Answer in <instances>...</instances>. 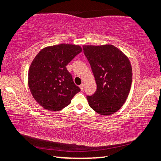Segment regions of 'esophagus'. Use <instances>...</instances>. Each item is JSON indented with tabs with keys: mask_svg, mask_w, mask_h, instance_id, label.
<instances>
[{
	"mask_svg": "<svg viewBox=\"0 0 161 161\" xmlns=\"http://www.w3.org/2000/svg\"><path fill=\"white\" fill-rule=\"evenodd\" d=\"M79 87H80V89L81 90H83V89H84V84L82 83Z\"/></svg>",
	"mask_w": 161,
	"mask_h": 161,
	"instance_id": "1",
	"label": "esophagus"
}]
</instances>
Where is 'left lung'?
Instances as JSON below:
<instances>
[{"mask_svg":"<svg viewBox=\"0 0 161 161\" xmlns=\"http://www.w3.org/2000/svg\"><path fill=\"white\" fill-rule=\"evenodd\" d=\"M97 85L92 96H87L89 105L101 115L119 111L126 101L132 82L129 58L112 45H83Z\"/></svg>","mask_w":161,"mask_h":161,"instance_id":"left-lung-1","label":"left lung"}]
</instances>
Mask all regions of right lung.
I'll return each instance as SVG.
<instances>
[{
    "label": "right lung",
    "instance_id": "right-lung-1",
    "mask_svg": "<svg viewBox=\"0 0 161 161\" xmlns=\"http://www.w3.org/2000/svg\"><path fill=\"white\" fill-rule=\"evenodd\" d=\"M82 50L76 45L49 46L42 49L32 60L28 85L36 101L44 109L61 110L80 91L66 66Z\"/></svg>",
    "mask_w": 161,
    "mask_h": 161
}]
</instances>
